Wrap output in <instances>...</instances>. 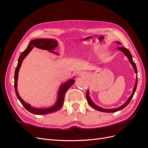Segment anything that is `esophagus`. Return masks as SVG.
Here are the masks:
<instances>
[{
  "mask_svg": "<svg viewBox=\"0 0 148 148\" xmlns=\"http://www.w3.org/2000/svg\"><path fill=\"white\" fill-rule=\"evenodd\" d=\"M79 75L81 76V77H86V76H87V73H85V72H83V71H82V72L80 73Z\"/></svg>",
  "mask_w": 148,
  "mask_h": 148,
  "instance_id": "esophagus-1",
  "label": "esophagus"
}]
</instances>
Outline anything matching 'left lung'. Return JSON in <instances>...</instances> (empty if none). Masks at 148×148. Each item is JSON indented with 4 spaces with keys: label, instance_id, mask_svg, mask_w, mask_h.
I'll return each instance as SVG.
<instances>
[{
    "label": "left lung",
    "instance_id": "left-lung-1",
    "mask_svg": "<svg viewBox=\"0 0 148 148\" xmlns=\"http://www.w3.org/2000/svg\"><path fill=\"white\" fill-rule=\"evenodd\" d=\"M116 43H117L119 44H122L120 43V42H119V41H117L116 42ZM117 49H119V50H120V51H122V52H123L124 54L127 57V58L128 59V60L129 62H130V64H132L133 68L134 69V70H135V73L136 74V76H137V73H138V71H137V69H136V64L134 63V62L133 60V59H132V56L130 52L127 49L123 47H118ZM137 83H138V77H136V82H135V86H134V88H133V92L131 95V96H130L128 97V99H127V101L125 102L124 104L121 106L120 107H117V108H115V109H104V108H102V107H101L99 106H97L96 104H95V103L93 102V101L91 100L90 96H89V90H88L87 92H86V99H87V101H88V104H89V106H90L91 107H92V108L95 109L96 110H99V111H101V112H117L119 110H120L123 109V108H125V107H126L129 103L130 102V101L132 100V97L134 95V94H135V91H136V86H137Z\"/></svg>",
    "mask_w": 148,
    "mask_h": 148
}]
</instances>
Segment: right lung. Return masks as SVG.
Returning <instances> with one entry per match:
<instances>
[{
    "label": "right lung",
    "mask_w": 148,
    "mask_h": 148,
    "mask_svg": "<svg viewBox=\"0 0 148 148\" xmlns=\"http://www.w3.org/2000/svg\"><path fill=\"white\" fill-rule=\"evenodd\" d=\"M57 46H58V42L56 39H47V38L36 39L30 41L27 48H26V49H25V50L21 53L19 57L18 61V65L15 71V77H14L15 91V93L18 99H19V101L21 103V104L24 106V107L26 110L32 114H34L36 115H45V114L54 112H57L59 110H60L62 106H63L64 97L66 91L68 90V89L75 83V79L72 78V79H70L66 82L61 84L59 91H58L57 98V101H56V102L55 103V104L49 107H47V108H36V107H32L30 104L25 102L23 99H21V97L19 95L18 92V89H17V81H18V71L20 70L22 62H23V60H24L25 58L27 56V55L34 47L41 49H43V50H47L53 53H55V54H59L57 52L52 51L54 50L55 48L57 47ZM74 78L75 77H73V78Z\"/></svg>",
    "instance_id": "1"
}]
</instances>
